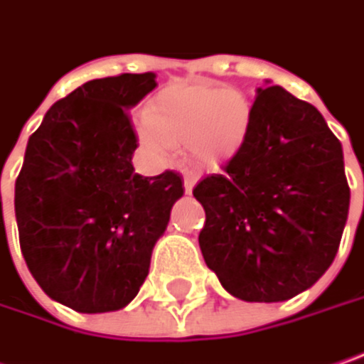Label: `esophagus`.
<instances>
[{
    "mask_svg": "<svg viewBox=\"0 0 364 364\" xmlns=\"http://www.w3.org/2000/svg\"><path fill=\"white\" fill-rule=\"evenodd\" d=\"M183 187H185V193H191V191H193V187H196V177L185 175V177H183Z\"/></svg>",
    "mask_w": 364,
    "mask_h": 364,
    "instance_id": "34e87169",
    "label": "esophagus"
}]
</instances>
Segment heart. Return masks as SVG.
<instances>
[{
  "mask_svg": "<svg viewBox=\"0 0 364 364\" xmlns=\"http://www.w3.org/2000/svg\"><path fill=\"white\" fill-rule=\"evenodd\" d=\"M255 125V105L241 90L208 84H173L152 98L138 119L141 146L154 159H168L187 139L189 159L202 168H218L247 146Z\"/></svg>",
  "mask_w": 364,
  "mask_h": 364,
  "instance_id": "1",
  "label": "heart"
}]
</instances>
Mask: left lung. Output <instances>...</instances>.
Returning a JSON list of instances; mask_svg holds the SVG:
<instances>
[{
    "label": "left lung",
    "instance_id": "1",
    "mask_svg": "<svg viewBox=\"0 0 364 364\" xmlns=\"http://www.w3.org/2000/svg\"><path fill=\"white\" fill-rule=\"evenodd\" d=\"M255 125L223 175L193 196L205 210V266L228 294L280 303L311 289L331 266L348 218L342 144L323 115L282 86L257 88Z\"/></svg>",
    "mask_w": 364,
    "mask_h": 364
}]
</instances>
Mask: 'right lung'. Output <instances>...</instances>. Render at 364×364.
I'll return each instance as SVG.
<instances>
[{"label": "right lung", "instance_id": "obj_1", "mask_svg": "<svg viewBox=\"0 0 364 364\" xmlns=\"http://www.w3.org/2000/svg\"><path fill=\"white\" fill-rule=\"evenodd\" d=\"M154 88L152 72L90 80L28 138L14 193L20 249L38 287L77 313L134 301L185 191L179 173L141 177L132 164L127 109Z\"/></svg>", "mask_w": 364, "mask_h": 364}]
</instances>
